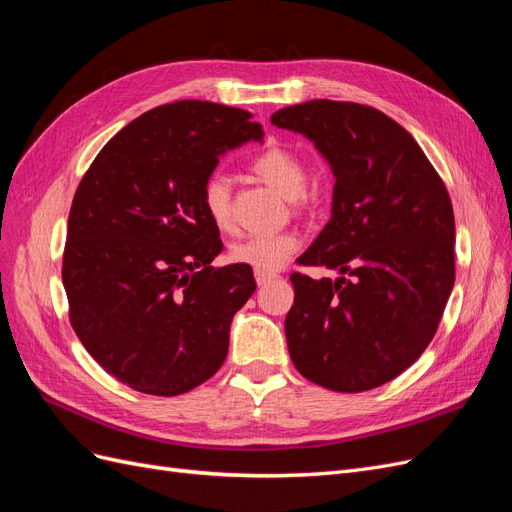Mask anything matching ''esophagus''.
Returning <instances> with one entry per match:
<instances>
[{
  "instance_id": "esophagus-1",
  "label": "esophagus",
  "mask_w": 512,
  "mask_h": 512,
  "mask_svg": "<svg viewBox=\"0 0 512 512\" xmlns=\"http://www.w3.org/2000/svg\"><path fill=\"white\" fill-rule=\"evenodd\" d=\"M254 275H256V284H258V286H265L267 282H271L273 277H275L273 273H260V271H256Z\"/></svg>"
}]
</instances>
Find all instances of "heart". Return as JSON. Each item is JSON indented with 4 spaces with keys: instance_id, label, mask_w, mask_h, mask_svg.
I'll return each instance as SVG.
<instances>
[{
    "instance_id": "b5f03b06",
    "label": "heart",
    "mask_w": 512,
    "mask_h": 512,
    "mask_svg": "<svg viewBox=\"0 0 512 512\" xmlns=\"http://www.w3.org/2000/svg\"><path fill=\"white\" fill-rule=\"evenodd\" d=\"M252 173L271 185L273 190L290 198L292 203H303L305 194V166L297 153L284 147H269L260 151L250 164ZM203 209L207 218L218 230H228L232 226V192L230 179L222 173H213L203 183ZM301 247L299 232H275V235L247 237L230 245V260L237 265H245L260 273H275L282 269L290 256Z\"/></svg>"
}]
</instances>
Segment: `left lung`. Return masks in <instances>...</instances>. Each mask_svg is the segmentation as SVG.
I'll list each match as a JSON object with an SVG mask.
<instances>
[{"label": "left lung", "instance_id": "left-lung-1", "mask_svg": "<svg viewBox=\"0 0 512 512\" xmlns=\"http://www.w3.org/2000/svg\"><path fill=\"white\" fill-rule=\"evenodd\" d=\"M271 123L314 141L335 175L331 220L297 262L342 277L290 275V359L324 389H376L438 331L455 284L451 196L412 134L374 106L309 100Z\"/></svg>", "mask_w": 512, "mask_h": 512}]
</instances>
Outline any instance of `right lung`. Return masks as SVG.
<instances>
[{"label":"right lung","instance_id":"add662e5","mask_svg":"<svg viewBox=\"0 0 512 512\" xmlns=\"http://www.w3.org/2000/svg\"><path fill=\"white\" fill-rule=\"evenodd\" d=\"M252 113L181 100L130 121L76 188L61 280L70 324L100 367L130 389H196L228 354L230 322L256 282L245 265L211 267L220 230L203 183L226 149L260 141Z\"/></svg>","mask_w":512,"mask_h":512}]
</instances>
